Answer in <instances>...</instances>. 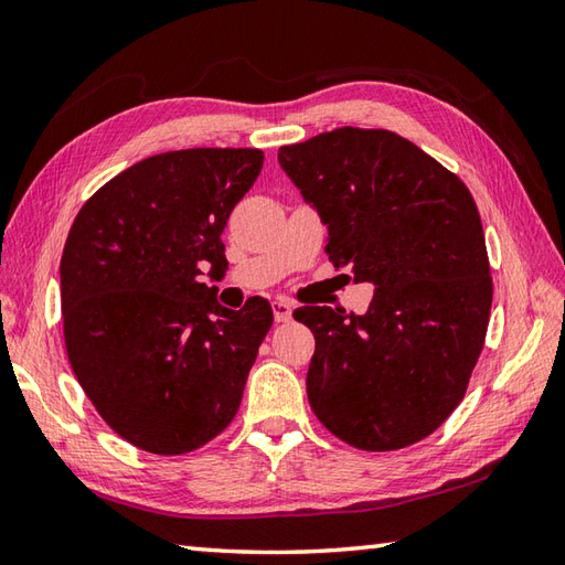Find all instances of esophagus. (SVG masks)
I'll list each match as a JSON object with an SVG mask.
<instances>
[{
    "label": "esophagus",
    "mask_w": 565,
    "mask_h": 565,
    "mask_svg": "<svg viewBox=\"0 0 565 565\" xmlns=\"http://www.w3.org/2000/svg\"><path fill=\"white\" fill-rule=\"evenodd\" d=\"M271 308H274V320L276 322H289L291 320L294 308H291L289 301H274Z\"/></svg>",
    "instance_id": "34e87169"
}]
</instances>
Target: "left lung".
<instances>
[{
  "label": "left lung",
  "instance_id": "left-lung-1",
  "mask_svg": "<svg viewBox=\"0 0 565 565\" xmlns=\"http://www.w3.org/2000/svg\"><path fill=\"white\" fill-rule=\"evenodd\" d=\"M279 164L328 225L334 269L374 286L362 316L294 310L316 338L310 407L356 449L425 439L461 403L493 303L471 191L391 130L344 126L279 148Z\"/></svg>",
  "mask_w": 565,
  "mask_h": 565
}]
</instances>
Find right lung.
<instances>
[{
	"instance_id": "right-lung-1",
	"label": "right lung",
	"mask_w": 565,
	"mask_h": 565,
	"mask_svg": "<svg viewBox=\"0 0 565 565\" xmlns=\"http://www.w3.org/2000/svg\"><path fill=\"white\" fill-rule=\"evenodd\" d=\"M255 148L152 154L94 194L60 259L72 371L126 441L186 454L231 425L274 313L218 303L223 227L262 170Z\"/></svg>"
}]
</instances>
